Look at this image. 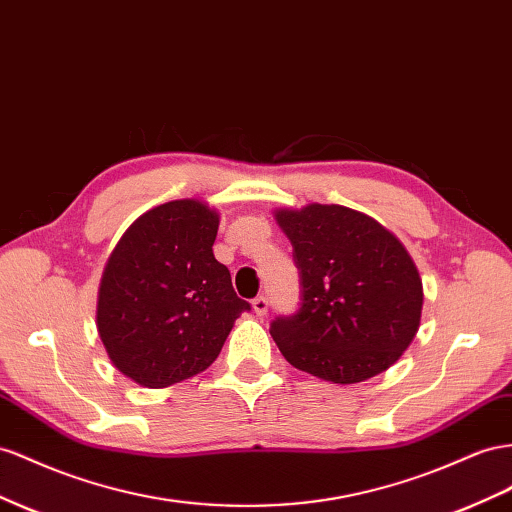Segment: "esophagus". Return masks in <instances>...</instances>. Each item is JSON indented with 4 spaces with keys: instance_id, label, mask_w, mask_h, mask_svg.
I'll return each instance as SVG.
<instances>
[{
    "instance_id": "1",
    "label": "esophagus",
    "mask_w": 512,
    "mask_h": 512,
    "mask_svg": "<svg viewBox=\"0 0 512 512\" xmlns=\"http://www.w3.org/2000/svg\"><path fill=\"white\" fill-rule=\"evenodd\" d=\"M252 308H254V314L256 316H265L269 312V301L265 297H256L252 301Z\"/></svg>"
}]
</instances>
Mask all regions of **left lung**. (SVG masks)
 Masks as SVG:
<instances>
[{"mask_svg":"<svg viewBox=\"0 0 512 512\" xmlns=\"http://www.w3.org/2000/svg\"><path fill=\"white\" fill-rule=\"evenodd\" d=\"M293 245L301 308L271 336L290 366L349 385L396 364L420 329L424 290L416 262L370 215L312 202L275 209Z\"/></svg>","mask_w":512,"mask_h":512,"instance_id":"1","label":"left lung"}]
</instances>
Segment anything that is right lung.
I'll return each instance as SVG.
<instances>
[{
	"label": "right lung",
	"instance_id": "add662e5",
	"mask_svg": "<svg viewBox=\"0 0 512 512\" xmlns=\"http://www.w3.org/2000/svg\"><path fill=\"white\" fill-rule=\"evenodd\" d=\"M219 213L185 198L146 211L107 258L96 329L112 364L159 390L209 368L250 303L213 254Z\"/></svg>",
	"mask_w": 512,
	"mask_h": 512
}]
</instances>
